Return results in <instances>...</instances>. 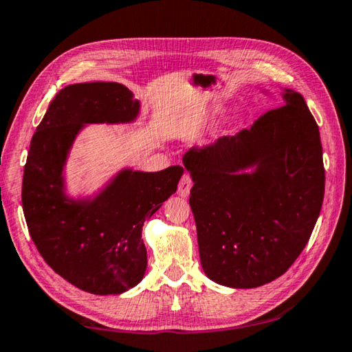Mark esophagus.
I'll return each instance as SVG.
<instances>
[{
  "label": "esophagus",
  "mask_w": 352,
  "mask_h": 352,
  "mask_svg": "<svg viewBox=\"0 0 352 352\" xmlns=\"http://www.w3.org/2000/svg\"><path fill=\"white\" fill-rule=\"evenodd\" d=\"M190 188H192V178H190L189 172H184L180 183H178V194H180L182 197H188Z\"/></svg>",
  "instance_id": "obj_1"
}]
</instances>
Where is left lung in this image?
<instances>
[{
  "label": "left lung",
  "mask_w": 352,
  "mask_h": 352,
  "mask_svg": "<svg viewBox=\"0 0 352 352\" xmlns=\"http://www.w3.org/2000/svg\"><path fill=\"white\" fill-rule=\"evenodd\" d=\"M284 105L250 129L192 148L189 205L201 267L222 285L252 289L287 272L305 250L324 197L318 126L305 99L284 90ZM256 164L253 175L236 170Z\"/></svg>",
  "instance_id": "8db88e82"
}]
</instances>
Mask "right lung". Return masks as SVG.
<instances>
[{
	"mask_svg": "<svg viewBox=\"0 0 352 352\" xmlns=\"http://www.w3.org/2000/svg\"><path fill=\"white\" fill-rule=\"evenodd\" d=\"M138 110L121 83L69 85L51 102L28 152L21 201L29 234L57 275L94 295L122 294L144 276L142 225L175 192L183 168L124 170L93 201H74L63 192V163L83 124L129 122Z\"/></svg>",
	"mask_w": 352,
	"mask_h": 352,
	"instance_id": "obj_1",
	"label": "right lung"
}]
</instances>
